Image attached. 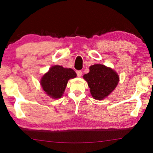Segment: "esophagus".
Here are the masks:
<instances>
[{
	"label": "esophagus",
	"mask_w": 153,
	"mask_h": 153,
	"mask_svg": "<svg viewBox=\"0 0 153 153\" xmlns=\"http://www.w3.org/2000/svg\"><path fill=\"white\" fill-rule=\"evenodd\" d=\"M76 74L77 75V76L81 77V76H82V71H81V70H77L76 71Z\"/></svg>",
	"instance_id": "34e87169"
}]
</instances>
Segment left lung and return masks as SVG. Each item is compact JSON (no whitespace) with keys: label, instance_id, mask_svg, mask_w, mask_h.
I'll return each mask as SVG.
<instances>
[{"label":"left lung","instance_id":"obj_1","mask_svg":"<svg viewBox=\"0 0 153 153\" xmlns=\"http://www.w3.org/2000/svg\"><path fill=\"white\" fill-rule=\"evenodd\" d=\"M89 72L83 76L92 97L102 100L112 93L118 83L119 77L114 71L103 64H95L89 68Z\"/></svg>","mask_w":153,"mask_h":153}]
</instances>
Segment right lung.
I'll return each mask as SVG.
<instances>
[{
    "label": "right lung",
    "mask_w": 153,
    "mask_h": 153,
    "mask_svg": "<svg viewBox=\"0 0 153 153\" xmlns=\"http://www.w3.org/2000/svg\"><path fill=\"white\" fill-rule=\"evenodd\" d=\"M76 77V73L71 68H64L61 66H54L41 80L44 91L53 99H59L62 96L68 81Z\"/></svg>",
    "instance_id": "add662e5"
}]
</instances>
